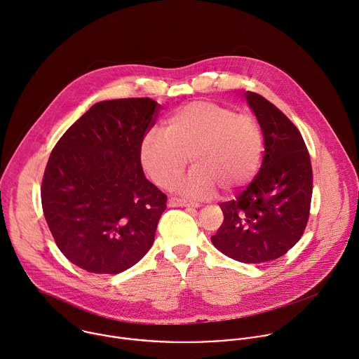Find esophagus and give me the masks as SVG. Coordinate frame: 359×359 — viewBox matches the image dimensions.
<instances>
[{"label":"esophagus","instance_id":"1","mask_svg":"<svg viewBox=\"0 0 359 359\" xmlns=\"http://www.w3.org/2000/svg\"><path fill=\"white\" fill-rule=\"evenodd\" d=\"M168 203H170V206H181V208H187V206L198 208V206H199V203H196V202H191V201L181 199V198H175V196H171V198L168 199Z\"/></svg>","mask_w":359,"mask_h":359}]
</instances>
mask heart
<instances>
[{"mask_svg":"<svg viewBox=\"0 0 359 359\" xmlns=\"http://www.w3.org/2000/svg\"><path fill=\"white\" fill-rule=\"evenodd\" d=\"M263 153V133L256 118L213 102H192L175 110L164 134L153 130L140 146V160L150 178L170 188L188 157L192 170L174 188L189 198H208L217 187L238 189L255 177Z\"/></svg>","mask_w":359,"mask_h":359,"instance_id":"heart-1","label":"heart"}]
</instances>
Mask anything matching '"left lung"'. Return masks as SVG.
I'll return each instance as SVG.
<instances>
[{
    "mask_svg": "<svg viewBox=\"0 0 359 359\" xmlns=\"http://www.w3.org/2000/svg\"><path fill=\"white\" fill-rule=\"evenodd\" d=\"M263 131L262 167L235 199L222 202L224 224L210 241L242 263H264L287 253L310 217L313 168L299 128L263 96L246 92Z\"/></svg>",
    "mask_w": 359,
    "mask_h": 359,
    "instance_id": "8db88e82",
    "label": "left lung"
}]
</instances>
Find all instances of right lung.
Segmentation results:
<instances>
[{
  "label": "right lung",
  "mask_w": 359,
  "mask_h": 359,
  "mask_svg": "<svg viewBox=\"0 0 359 359\" xmlns=\"http://www.w3.org/2000/svg\"><path fill=\"white\" fill-rule=\"evenodd\" d=\"M160 109L149 97L99 102L50 153L45 219L59 250L89 273H121L154 243L167 195L146 178L140 146Z\"/></svg>",
  "instance_id": "add662e5"
}]
</instances>
